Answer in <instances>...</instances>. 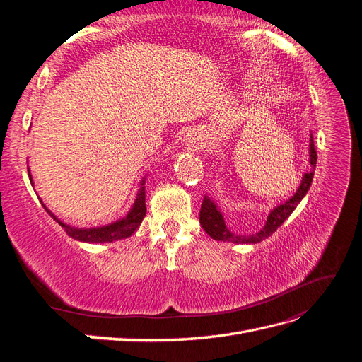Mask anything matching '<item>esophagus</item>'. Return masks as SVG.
<instances>
[{
    "mask_svg": "<svg viewBox=\"0 0 362 362\" xmlns=\"http://www.w3.org/2000/svg\"><path fill=\"white\" fill-rule=\"evenodd\" d=\"M184 141L189 151H201L206 146L208 140L201 129H192L190 133H187V136H185Z\"/></svg>",
    "mask_w": 362,
    "mask_h": 362,
    "instance_id": "esophagus-1",
    "label": "esophagus"
}]
</instances>
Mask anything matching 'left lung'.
<instances>
[{
    "label": "left lung",
    "instance_id": "obj_1",
    "mask_svg": "<svg viewBox=\"0 0 362 362\" xmlns=\"http://www.w3.org/2000/svg\"><path fill=\"white\" fill-rule=\"evenodd\" d=\"M315 163H317V152L314 148V140H313V134L310 137V168L308 170L305 172V175L302 177L300 185L298 192H296L288 201H286L284 204L278 205L273 208L270 211V214L267 216V221L264 223L258 233L255 234H234L233 231H229L225 218L218 210V206L208 198V196H204V201L201 205V213H199V222L204 228V231L210 235L214 240H218V242H233V243H259L262 240L270 237L276 229L284 223V221H287V217L296 210V206L299 205V202L303 199V196L308 193L311 182L314 178V169H315Z\"/></svg>",
    "mask_w": 362,
    "mask_h": 362
}]
</instances>
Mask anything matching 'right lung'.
<instances>
[{
  "label": "right lung",
  "mask_w": 362,
  "mask_h": 362,
  "mask_svg": "<svg viewBox=\"0 0 362 362\" xmlns=\"http://www.w3.org/2000/svg\"><path fill=\"white\" fill-rule=\"evenodd\" d=\"M28 177H30V181H33L30 170H28ZM42 205L54 221H56L64 231H66V234L74 240H78V242H84V243H112V242H116V240H122L133 235L136 229L140 226L141 221H144V217L146 214L145 178L140 182V190L137 193V198L133 204V208L128 211V214L124 218H120V221H116L105 226H98V228L69 226L66 223H63L62 221H59V218L48 210L45 204L42 202Z\"/></svg>",
  "instance_id": "1"
}]
</instances>
